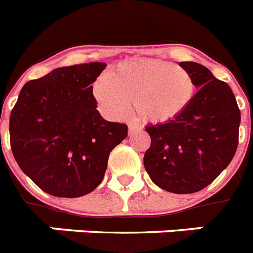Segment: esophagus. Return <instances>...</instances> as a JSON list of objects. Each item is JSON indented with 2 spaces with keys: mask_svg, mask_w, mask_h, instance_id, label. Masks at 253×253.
<instances>
[{
  "mask_svg": "<svg viewBox=\"0 0 253 253\" xmlns=\"http://www.w3.org/2000/svg\"><path fill=\"white\" fill-rule=\"evenodd\" d=\"M140 128H142V127L139 126L138 123H130V125H128V134H134V132L139 131Z\"/></svg>",
  "mask_w": 253,
  "mask_h": 253,
  "instance_id": "esophagus-1",
  "label": "esophagus"
}]
</instances>
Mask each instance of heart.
Wrapping results in <instances>:
<instances>
[{
  "mask_svg": "<svg viewBox=\"0 0 253 253\" xmlns=\"http://www.w3.org/2000/svg\"><path fill=\"white\" fill-rule=\"evenodd\" d=\"M194 80L180 65L155 59H132L110 69L93 87L97 102L111 118L126 114L134 103L147 122L176 118L194 97Z\"/></svg>",
  "mask_w": 253,
  "mask_h": 253,
  "instance_id": "b5f03b06",
  "label": "heart"
}]
</instances>
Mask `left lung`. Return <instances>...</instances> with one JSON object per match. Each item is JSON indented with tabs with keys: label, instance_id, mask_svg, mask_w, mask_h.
Masks as SVG:
<instances>
[{
	"label": "left lung",
	"instance_id": "1",
	"mask_svg": "<svg viewBox=\"0 0 253 253\" xmlns=\"http://www.w3.org/2000/svg\"><path fill=\"white\" fill-rule=\"evenodd\" d=\"M198 87L176 118L146 127L151 146L144 168L159 188L176 194L210 185L231 163L239 143L240 110L231 87L206 67L181 61Z\"/></svg>",
	"mask_w": 253,
	"mask_h": 253
}]
</instances>
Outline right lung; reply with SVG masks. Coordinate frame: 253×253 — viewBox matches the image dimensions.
Returning a JSON list of instances; mask_svg holds the SVG:
<instances>
[{
  "mask_svg": "<svg viewBox=\"0 0 253 253\" xmlns=\"http://www.w3.org/2000/svg\"><path fill=\"white\" fill-rule=\"evenodd\" d=\"M106 64L71 65L26 83L10 114V146L19 168L55 197L76 198L102 181L125 123L97 110L91 84Z\"/></svg>",
  "mask_w": 253,
  "mask_h": 253,
  "instance_id": "right-lung-1",
  "label": "right lung"
}]
</instances>
